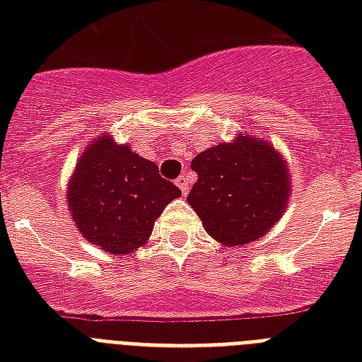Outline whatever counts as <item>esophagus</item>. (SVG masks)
<instances>
[{
	"label": "esophagus",
	"instance_id": "1",
	"mask_svg": "<svg viewBox=\"0 0 362 362\" xmlns=\"http://www.w3.org/2000/svg\"><path fill=\"white\" fill-rule=\"evenodd\" d=\"M176 186L180 187L184 195H187V192H189V178H187L186 175L178 176V178H176Z\"/></svg>",
	"mask_w": 362,
	"mask_h": 362
}]
</instances>
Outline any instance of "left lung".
I'll return each mask as SVG.
<instances>
[{
	"label": "left lung",
	"mask_w": 362,
	"mask_h": 362,
	"mask_svg": "<svg viewBox=\"0 0 362 362\" xmlns=\"http://www.w3.org/2000/svg\"><path fill=\"white\" fill-rule=\"evenodd\" d=\"M197 182L187 203L210 237L242 246L263 237L280 220L289 197V176L267 142L240 139L197 153L192 161Z\"/></svg>",
	"instance_id": "left-lung-1"
}]
</instances>
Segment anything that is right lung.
<instances>
[{"instance_id": "obj_1", "label": "right lung", "mask_w": 362, "mask_h": 362, "mask_svg": "<svg viewBox=\"0 0 362 362\" xmlns=\"http://www.w3.org/2000/svg\"><path fill=\"white\" fill-rule=\"evenodd\" d=\"M182 192L158 165L101 136L76 165L67 206L88 240L110 253H131L148 240L163 209Z\"/></svg>"}]
</instances>
